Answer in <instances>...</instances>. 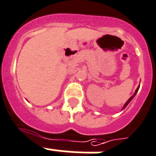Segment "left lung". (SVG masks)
Masks as SVG:
<instances>
[{
	"label": "left lung",
	"mask_w": 156,
	"mask_h": 156,
	"mask_svg": "<svg viewBox=\"0 0 156 156\" xmlns=\"http://www.w3.org/2000/svg\"><path fill=\"white\" fill-rule=\"evenodd\" d=\"M139 87H140V86H138V87H137V88L136 89V91H135V92H134L133 95V96H132V97H131L130 98H129V99L128 100V101H127V102H126L125 104H124V105H123V110H124V109H125L126 106H127V105H128L129 104V102H130L131 101H132V100L133 99V97H135V96H136V94L137 93V91H138V90H139Z\"/></svg>",
	"instance_id": "left-lung-1"
}]
</instances>
